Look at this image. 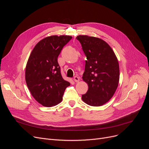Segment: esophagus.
Returning a JSON list of instances; mask_svg holds the SVG:
<instances>
[{
  "mask_svg": "<svg viewBox=\"0 0 149 149\" xmlns=\"http://www.w3.org/2000/svg\"><path fill=\"white\" fill-rule=\"evenodd\" d=\"M74 81H75V82L78 83V82H79V81H80L79 77H77V76L74 77Z\"/></svg>",
  "mask_w": 149,
  "mask_h": 149,
  "instance_id": "34e87169",
  "label": "esophagus"
}]
</instances>
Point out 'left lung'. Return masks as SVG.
Wrapping results in <instances>:
<instances>
[{
  "label": "left lung",
  "mask_w": 149,
  "mask_h": 149,
  "mask_svg": "<svg viewBox=\"0 0 149 149\" xmlns=\"http://www.w3.org/2000/svg\"><path fill=\"white\" fill-rule=\"evenodd\" d=\"M76 38L87 57L83 80L88 84L82 100L92 106H100L111 99L118 88L120 68L115 54L105 41L97 37L80 35Z\"/></svg>",
  "instance_id": "left-lung-1"
}]
</instances>
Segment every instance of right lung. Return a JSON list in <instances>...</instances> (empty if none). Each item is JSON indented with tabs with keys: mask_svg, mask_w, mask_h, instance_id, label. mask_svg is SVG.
<instances>
[{
	"mask_svg": "<svg viewBox=\"0 0 149 149\" xmlns=\"http://www.w3.org/2000/svg\"><path fill=\"white\" fill-rule=\"evenodd\" d=\"M69 36H51L38 42L31 52L25 69V80L38 103L52 107L60 103L69 82L62 78L57 58L70 40Z\"/></svg>",
	"mask_w": 149,
	"mask_h": 149,
	"instance_id": "right-lung-1",
	"label": "right lung"
}]
</instances>
